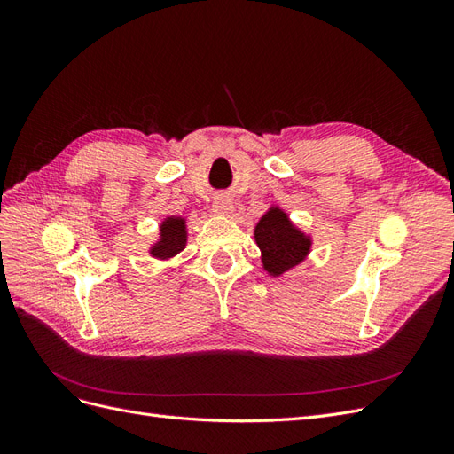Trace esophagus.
I'll return each mask as SVG.
<instances>
[{"label":"esophagus","mask_w":454,"mask_h":454,"mask_svg":"<svg viewBox=\"0 0 454 454\" xmlns=\"http://www.w3.org/2000/svg\"><path fill=\"white\" fill-rule=\"evenodd\" d=\"M212 208H214L215 215H231L232 210H235L232 208V200L227 195H217Z\"/></svg>","instance_id":"esophagus-1"}]
</instances>
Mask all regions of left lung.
Listing matches in <instances>:
<instances>
[{
  "label": "left lung",
  "mask_w": 454,
  "mask_h": 454,
  "mask_svg": "<svg viewBox=\"0 0 454 454\" xmlns=\"http://www.w3.org/2000/svg\"><path fill=\"white\" fill-rule=\"evenodd\" d=\"M254 239L261 250L263 269L270 277H282L303 263L312 246V239L292 223L280 206H270L265 215H261Z\"/></svg>",
  "instance_id": "1"
}]
</instances>
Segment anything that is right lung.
I'll list each match as a JSON object with an SVG mask.
<instances>
[{"instance_id": "obj_1", "label": "right lung", "mask_w": 454, "mask_h": 454, "mask_svg": "<svg viewBox=\"0 0 454 454\" xmlns=\"http://www.w3.org/2000/svg\"><path fill=\"white\" fill-rule=\"evenodd\" d=\"M187 244V225L184 217L168 215L164 217L159 229V239L151 246L149 254L155 259H172L185 250Z\"/></svg>"}]
</instances>
